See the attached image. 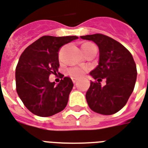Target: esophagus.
I'll return each instance as SVG.
<instances>
[{
	"instance_id": "34e87169",
	"label": "esophagus",
	"mask_w": 148,
	"mask_h": 148,
	"mask_svg": "<svg viewBox=\"0 0 148 148\" xmlns=\"http://www.w3.org/2000/svg\"><path fill=\"white\" fill-rule=\"evenodd\" d=\"M77 80H78V78H76V77H72V81H73V82L74 83L77 82Z\"/></svg>"
}]
</instances>
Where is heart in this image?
<instances>
[{
    "label": "heart",
    "instance_id": "obj_1",
    "mask_svg": "<svg viewBox=\"0 0 148 148\" xmlns=\"http://www.w3.org/2000/svg\"><path fill=\"white\" fill-rule=\"evenodd\" d=\"M92 45L91 43H85L83 44L82 46V49L84 46H86V45ZM85 71H86V68L85 67H82V66H73V67H70V68L67 69V74L73 77H82L83 75L85 74Z\"/></svg>",
    "mask_w": 148,
    "mask_h": 148
}]
</instances>
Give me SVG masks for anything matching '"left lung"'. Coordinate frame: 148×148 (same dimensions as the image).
Returning <instances> with one entry per match:
<instances>
[{
  "label": "left lung",
  "mask_w": 148,
  "mask_h": 148,
  "mask_svg": "<svg viewBox=\"0 0 148 148\" xmlns=\"http://www.w3.org/2000/svg\"><path fill=\"white\" fill-rule=\"evenodd\" d=\"M99 47V65L90 74L98 82H91L85 97L94 112L110 115L126 104L136 81V66L130 51L119 41L101 34L81 36ZM107 84L102 86V79Z\"/></svg>",
  "instance_id": "8db88e82"
}]
</instances>
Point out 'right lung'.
Here are the masks:
<instances>
[{"instance_id":"obj_1","label":"right lung","mask_w":148,"mask_h":148,"mask_svg":"<svg viewBox=\"0 0 148 148\" xmlns=\"http://www.w3.org/2000/svg\"><path fill=\"white\" fill-rule=\"evenodd\" d=\"M77 36H43L22 53L16 68V92L28 110L40 117H49L66 108L74 84L68 77L58 85L49 82L60 67L59 50Z\"/></svg>"}]
</instances>
